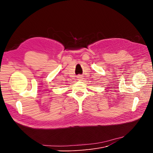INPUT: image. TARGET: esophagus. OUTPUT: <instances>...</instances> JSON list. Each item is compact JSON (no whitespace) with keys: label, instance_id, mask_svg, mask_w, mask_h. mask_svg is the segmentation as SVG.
Returning a JSON list of instances; mask_svg holds the SVG:
<instances>
[{"label":"esophagus","instance_id":"34e87169","mask_svg":"<svg viewBox=\"0 0 153 153\" xmlns=\"http://www.w3.org/2000/svg\"><path fill=\"white\" fill-rule=\"evenodd\" d=\"M78 78H81V76H78Z\"/></svg>","mask_w":153,"mask_h":153}]
</instances>
